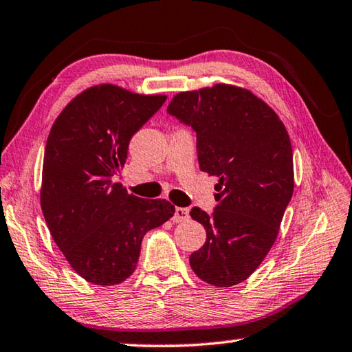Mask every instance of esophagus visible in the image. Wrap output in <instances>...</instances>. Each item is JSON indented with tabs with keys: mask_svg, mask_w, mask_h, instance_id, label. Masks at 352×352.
Returning <instances> with one entry per match:
<instances>
[{
	"mask_svg": "<svg viewBox=\"0 0 352 352\" xmlns=\"http://www.w3.org/2000/svg\"><path fill=\"white\" fill-rule=\"evenodd\" d=\"M189 219V210L186 208H175V212L174 216H172V222H184V220Z\"/></svg>",
	"mask_w": 352,
	"mask_h": 352,
	"instance_id": "esophagus-1",
	"label": "esophagus"
}]
</instances>
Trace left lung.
<instances>
[{"label":"left lung","instance_id":"1","mask_svg":"<svg viewBox=\"0 0 352 352\" xmlns=\"http://www.w3.org/2000/svg\"><path fill=\"white\" fill-rule=\"evenodd\" d=\"M168 113L192 127L200 170L219 178L212 214L190 211L206 242L189 264L208 284H239L270 252L294 194L287 130L264 100L226 83L178 93Z\"/></svg>","mask_w":352,"mask_h":352}]
</instances>
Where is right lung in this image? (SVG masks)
I'll list each match as a JSON object with an SVG mask.
<instances>
[{
	"label": "right lung",
	"instance_id": "1",
	"mask_svg": "<svg viewBox=\"0 0 352 352\" xmlns=\"http://www.w3.org/2000/svg\"><path fill=\"white\" fill-rule=\"evenodd\" d=\"M102 83L71 100L47 136L40 204L47 228L76 273L96 285L132 275L142 237L174 216L168 200H146L111 178L127 160L132 136L164 104Z\"/></svg>",
	"mask_w": 352,
	"mask_h": 352
}]
</instances>
